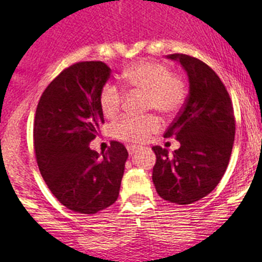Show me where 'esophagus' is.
<instances>
[{"mask_svg": "<svg viewBox=\"0 0 262 262\" xmlns=\"http://www.w3.org/2000/svg\"><path fill=\"white\" fill-rule=\"evenodd\" d=\"M137 148H138V147H136V146H129V147H128V152H129V155L133 156L134 153L137 152Z\"/></svg>", "mask_w": 262, "mask_h": 262, "instance_id": "obj_1", "label": "esophagus"}]
</instances>
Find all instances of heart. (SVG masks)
Returning <instances> with one entry per match:
<instances>
[{
	"instance_id": "1",
	"label": "heart",
	"mask_w": 262,
	"mask_h": 262,
	"mask_svg": "<svg viewBox=\"0 0 262 262\" xmlns=\"http://www.w3.org/2000/svg\"><path fill=\"white\" fill-rule=\"evenodd\" d=\"M121 83L130 91L147 95V109L156 110L163 116H171L180 110L185 101L186 89L178 76H173L170 67L155 60H139L129 66L120 76ZM124 94L113 83H106L100 92V107L105 118L113 119L119 114ZM160 128L156 116L120 119L113 126L116 138L141 143Z\"/></svg>"
}]
</instances>
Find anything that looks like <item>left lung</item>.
<instances>
[{"label":"left lung","mask_w":262,"mask_h":262,"mask_svg":"<svg viewBox=\"0 0 262 262\" xmlns=\"http://www.w3.org/2000/svg\"><path fill=\"white\" fill-rule=\"evenodd\" d=\"M186 72L189 95L165 137H175L180 148L168 153L160 146L152 180L162 199L187 205L207 196L223 178L234 142L233 106L223 82L202 60L170 54Z\"/></svg>","instance_id":"8db88e82"}]
</instances>
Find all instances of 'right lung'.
I'll use <instances>...</instances> for the list:
<instances>
[{"label":"right lung","instance_id":"obj_1","mask_svg":"<svg viewBox=\"0 0 262 262\" xmlns=\"http://www.w3.org/2000/svg\"><path fill=\"white\" fill-rule=\"evenodd\" d=\"M110 73L102 62L76 63L50 82L36 107L39 170L52 194L76 213L95 214L119 196L126 148L113 141L100 157L89 147L104 124L100 92Z\"/></svg>","mask_w":262,"mask_h":262}]
</instances>
